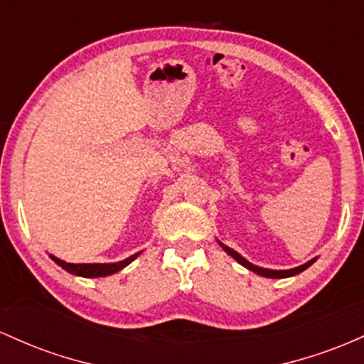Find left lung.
Instances as JSON below:
<instances>
[{
    "mask_svg": "<svg viewBox=\"0 0 364 364\" xmlns=\"http://www.w3.org/2000/svg\"><path fill=\"white\" fill-rule=\"evenodd\" d=\"M218 244H220V246H222V249L227 252V255H230L232 258H234V259L237 261V263L242 264V267L247 268V270L258 273V275H261V277H267V279H287V277H294V275H297V273L304 272L306 268H309V267H311V264L314 263V261H316V258H313V259H309L308 263L301 264V267L291 268V270H272V268L256 267V264H252L251 261H247L246 258H244V256H240L239 252L234 251V249H232V247L225 246V244H222V242H220V240H218Z\"/></svg>",
    "mask_w": 364,
    "mask_h": 364,
    "instance_id": "1",
    "label": "left lung"
}]
</instances>
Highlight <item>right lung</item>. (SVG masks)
<instances>
[{
	"label": "right lung",
	"instance_id": "right-lung-1",
	"mask_svg": "<svg viewBox=\"0 0 364 364\" xmlns=\"http://www.w3.org/2000/svg\"><path fill=\"white\" fill-rule=\"evenodd\" d=\"M141 252L142 251H139L136 255L129 256V258L117 261V263H67V261L56 258V256L53 255H50V258L55 261L58 267L63 268V270L72 273V275L84 277V279H97V277H108V275H113V273L124 270V268L132 263Z\"/></svg>",
	"mask_w": 364,
	"mask_h": 364
}]
</instances>
